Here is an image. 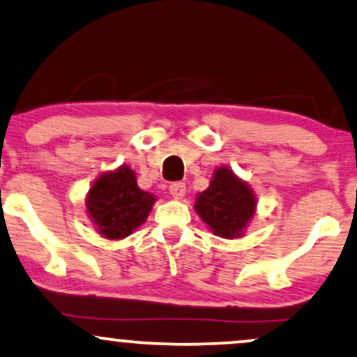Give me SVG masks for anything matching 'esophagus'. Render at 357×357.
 Here are the masks:
<instances>
[{
	"label": "esophagus",
	"instance_id": "obj_1",
	"mask_svg": "<svg viewBox=\"0 0 357 357\" xmlns=\"http://www.w3.org/2000/svg\"><path fill=\"white\" fill-rule=\"evenodd\" d=\"M169 190H170V195H172L174 198H177V200H180V198L185 197V193H187V188H185V183L182 182H174L169 185Z\"/></svg>",
	"mask_w": 357,
	"mask_h": 357
}]
</instances>
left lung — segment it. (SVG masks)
Instances as JSON below:
<instances>
[{
    "mask_svg": "<svg viewBox=\"0 0 357 357\" xmlns=\"http://www.w3.org/2000/svg\"><path fill=\"white\" fill-rule=\"evenodd\" d=\"M193 208L213 234L236 239L244 236L256 215L257 198L233 169L220 165L213 172L208 188L197 195Z\"/></svg>",
    "mask_w": 357,
    "mask_h": 357,
    "instance_id": "1",
    "label": "left lung"
}]
</instances>
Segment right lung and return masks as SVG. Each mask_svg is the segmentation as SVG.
Returning a JSON list of instances; mask_svg holds the SVG:
<instances>
[{"label": "right lung", "mask_w": 357, "mask_h": 357, "mask_svg": "<svg viewBox=\"0 0 357 357\" xmlns=\"http://www.w3.org/2000/svg\"><path fill=\"white\" fill-rule=\"evenodd\" d=\"M157 198L139 188L129 165L100 174L85 198L86 215L96 231L109 241L128 238L144 225Z\"/></svg>", "instance_id": "add662e5"}]
</instances>
